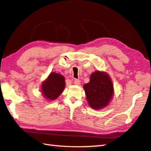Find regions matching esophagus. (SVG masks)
<instances>
[{"label": "esophagus", "mask_w": 151, "mask_h": 151, "mask_svg": "<svg viewBox=\"0 0 151 151\" xmlns=\"http://www.w3.org/2000/svg\"><path fill=\"white\" fill-rule=\"evenodd\" d=\"M74 84H75V85H79L80 84H81V81H80L78 79H75L74 80Z\"/></svg>", "instance_id": "esophagus-1"}]
</instances>
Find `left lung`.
I'll list each match as a JSON object with an SVG mask.
<instances>
[{
  "mask_svg": "<svg viewBox=\"0 0 151 151\" xmlns=\"http://www.w3.org/2000/svg\"><path fill=\"white\" fill-rule=\"evenodd\" d=\"M89 106L95 110L105 108L114 95V86L106 73L96 70L90 76V81L84 85Z\"/></svg>",
  "mask_w": 151,
  "mask_h": 151,
  "instance_id": "8db88e82",
  "label": "left lung"
}]
</instances>
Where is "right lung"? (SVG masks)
<instances>
[{
  "mask_svg": "<svg viewBox=\"0 0 151 151\" xmlns=\"http://www.w3.org/2000/svg\"><path fill=\"white\" fill-rule=\"evenodd\" d=\"M64 76L55 72L51 73L41 84V92L47 100L54 101L59 97L65 88Z\"/></svg>",
  "mask_w": 151,
  "mask_h": 151,
  "instance_id": "1",
  "label": "right lung"
}]
</instances>
